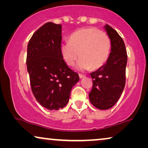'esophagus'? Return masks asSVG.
<instances>
[{
	"label": "esophagus",
	"mask_w": 148,
	"mask_h": 148,
	"mask_svg": "<svg viewBox=\"0 0 148 148\" xmlns=\"http://www.w3.org/2000/svg\"><path fill=\"white\" fill-rule=\"evenodd\" d=\"M79 78H80V79L84 78V77H85L84 75H83V74H79Z\"/></svg>",
	"instance_id": "esophagus-1"
}]
</instances>
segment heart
Returning <instances> with one entry per match:
<instances>
[{
  "instance_id": "heart-1",
  "label": "heart",
  "mask_w": 148,
  "mask_h": 148,
  "mask_svg": "<svg viewBox=\"0 0 148 148\" xmlns=\"http://www.w3.org/2000/svg\"><path fill=\"white\" fill-rule=\"evenodd\" d=\"M111 41L108 34L95 27L79 29L71 36L69 41L60 44L62 58L69 66L77 64L79 71L98 69L106 63L110 55Z\"/></svg>"
}]
</instances>
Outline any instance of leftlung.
<instances>
[{
  "mask_svg": "<svg viewBox=\"0 0 148 148\" xmlns=\"http://www.w3.org/2000/svg\"><path fill=\"white\" fill-rule=\"evenodd\" d=\"M104 29L111 41V52L104 65L90 73L93 88L89 98L92 104L100 110L114 106L120 98L125 85L127 62L126 48L122 38L110 25Z\"/></svg>",
  "mask_w": 148,
  "mask_h": 148,
  "instance_id": "1",
  "label": "left lung"
}]
</instances>
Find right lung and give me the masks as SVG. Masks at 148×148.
Listing matches in <instances>:
<instances>
[{
  "mask_svg": "<svg viewBox=\"0 0 148 148\" xmlns=\"http://www.w3.org/2000/svg\"><path fill=\"white\" fill-rule=\"evenodd\" d=\"M62 25L48 22L32 36L27 63L34 96L49 110L62 108L69 100L79 75L67 66L60 53Z\"/></svg>",
  "mask_w": 148,
  "mask_h": 148,
  "instance_id": "obj_1",
  "label": "right lung"
}]
</instances>
